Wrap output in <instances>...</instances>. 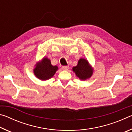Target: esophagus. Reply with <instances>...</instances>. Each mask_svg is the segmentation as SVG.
Returning a JSON list of instances; mask_svg holds the SVG:
<instances>
[{
  "instance_id": "esophagus-1",
  "label": "esophagus",
  "mask_w": 132,
  "mask_h": 132,
  "mask_svg": "<svg viewBox=\"0 0 132 132\" xmlns=\"http://www.w3.org/2000/svg\"><path fill=\"white\" fill-rule=\"evenodd\" d=\"M69 68V67L68 66H63L62 67V69H63V70H68Z\"/></svg>"
}]
</instances>
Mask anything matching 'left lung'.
<instances>
[{"label":"left lung","mask_w":132,"mask_h":132,"mask_svg":"<svg viewBox=\"0 0 132 132\" xmlns=\"http://www.w3.org/2000/svg\"><path fill=\"white\" fill-rule=\"evenodd\" d=\"M73 70L76 75L81 80H86L90 78L93 74V69L89 65L86 59H80L76 66L73 67Z\"/></svg>","instance_id":"1"}]
</instances>
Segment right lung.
I'll use <instances>...</instances> for the list:
<instances>
[{
    "label": "right lung",
    "mask_w": 132,
    "mask_h": 132,
    "mask_svg": "<svg viewBox=\"0 0 132 132\" xmlns=\"http://www.w3.org/2000/svg\"><path fill=\"white\" fill-rule=\"evenodd\" d=\"M58 69L57 66H52L51 61L45 57L38 63L34 70L35 75L42 80H46L52 77Z\"/></svg>",
    "instance_id": "add662e5"
}]
</instances>
